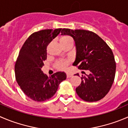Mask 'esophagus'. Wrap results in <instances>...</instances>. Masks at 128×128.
<instances>
[{"label":"esophagus","instance_id":"obj_1","mask_svg":"<svg viewBox=\"0 0 128 128\" xmlns=\"http://www.w3.org/2000/svg\"><path fill=\"white\" fill-rule=\"evenodd\" d=\"M67 78H71L72 76V75L70 74H67Z\"/></svg>","mask_w":128,"mask_h":128}]
</instances>
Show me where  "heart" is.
<instances>
[{
  "label": "heart",
  "instance_id": "b5f03b06",
  "mask_svg": "<svg viewBox=\"0 0 128 128\" xmlns=\"http://www.w3.org/2000/svg\"><path fill=\"white\" fill-rule=\"evenodd\" d=\"M60 44H66V43H71L73 44V40L69 36H64L60 38ZM70 61L68 60H60L56 63V66L58 69L60 70H64L67 68L68 66L69 65Z\"/></svg>",
  "mask_w": 128,
  "mask_h": 128
}]
</instances>
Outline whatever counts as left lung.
<instances>
[{"label": "left lung", "mask_w": 128, "mask_h": 128, "mask_svg": "<svg viewBox=\"0 0 128 128\" xmlns=\"http://www.w3.org/2000/svg\"><path fill=\"white\" fill-rule=\"evenodd\" d=\"M61 35L72 37L75 42L76 55L72 65L90 73L81 78L76 91L88 102L103 98L114 82L116 62L113 53L108 44L95 33L86 30L63 28ZM79 76V74H74Z\"/></svg>", "instance_id": "obj_1"}]
</instances>
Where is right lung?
Segmentation results:
<instances>
[{
	"mask_svg": "<svg viewBox=\"0 0 128 128\" xmlns=\"http://www.w3.org/2000/svg\"><path fill=\"white\" fill-rule=\"evenodd\" d=\"M61 29H46L33 33L19 52L15 66L16 80L24 94L34 101L41 102L50 99L60 82L66 79L64 72H57L49 78L41 70L43 61L47 59V47Z\"/></svg>",
	"mask_w": 128,
	"mask_h": 128,
	"instance_id": "add662e5",
	"label": "right lung"
}]
</instances>
